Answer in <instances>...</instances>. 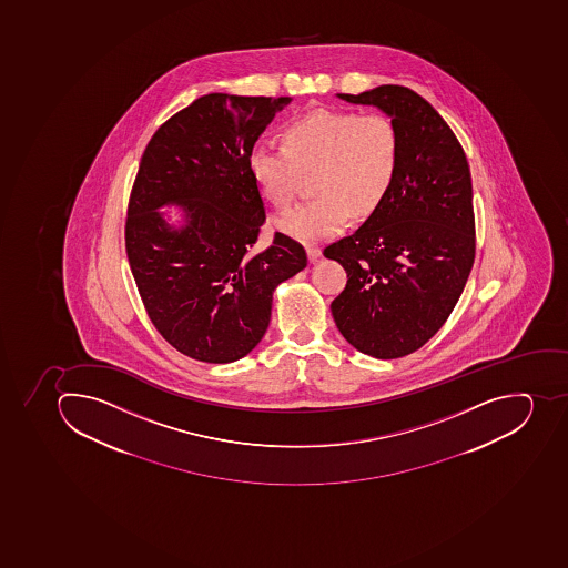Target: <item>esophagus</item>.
<instances>
[{"label":"esophagus","mask_w":568,"mask_h":568,"mask_svg":"<svg viewBox=\"0 0 568 568\" xmlns=\"http://www.w3.org/2000/svg\"><path fill=\"white\" fill-rule=\"evenodd\" d=\"M306 254H308L310 262L314 263L320 260L321 254H323V248L317 247V245H308V247H306Z\"/></svg>","instance_id":"34e87169"}]
</instances>
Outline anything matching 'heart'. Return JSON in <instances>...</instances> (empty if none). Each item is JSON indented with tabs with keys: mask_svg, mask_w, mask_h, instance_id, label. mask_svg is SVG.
Wrapping results in <instances>:
<instances>
[{
	"mask_svg": "<svg viewBox=\"0 0 568 568\" xmlns=\"http://www.w3.org/2000/svg\"><path fill=\"white\" fill-rule=\"evenodd\" d=\"M399 138L384 114L315 109L283 128V145L258 141L248 169L277 210L291 207L303 172L314 170L317 195L277 219L283 233L300 242L337 235L349 219H367L381 206L398 169Z\"/></svg>",
	"mask_w": 568,
	"mask_h": 568,
	"instance_id": "b5f03b06",
	"label": "heart"
}]
</instances>
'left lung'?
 Instances as JSON below:
<instances>
[{"label":"left lung","instance_id":"obj_1","mask_svg":"<svg viewBox=\"0 0 568 568\" xmlns=\"http://www.w3.org/2000/svg\"><path fill=\"white\" fill-rule=\"evenodd\" d=\"M337 97L375 105L398 131V169L381 206L324 248L347 274L332 303L338 332L390 361L428 343L465 291L475 260L471 175L459 140L416 91L385 84Z\"/></svg>","mask_w":568,"mask_h":568}]
</instances>
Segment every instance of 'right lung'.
Returning a JSON list of instances; mask_svg holds the SVG:
<instances>
[{
  "mask_svg": "<svg viewBox=\"0 0 568 568\" xmlns=\"http://www.w3.org/2000/svg\"><path fill=\"white\" fill-rule=\"evenodd\" d=\"M288 97L212 93L166 120L141 155L129 199L125 248L141 301L166 343L195 361L227 364L267 332L272 292L306 267L303 245L265 222L248 154ZM181 205L185 224L163 221Z\"/></svg>",
  "mask_w": 568,
  "mask_h": 568,
  "instance_id": "right-lung-1",
  "label": "right lung"
}]
</instances>
